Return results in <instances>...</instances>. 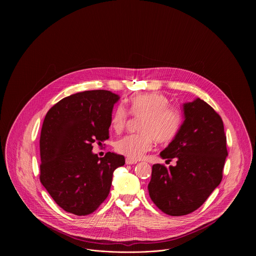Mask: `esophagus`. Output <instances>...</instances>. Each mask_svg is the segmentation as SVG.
Segmentation results:
<instances>
[{
    "mask_svg": "<svg viewBox=\"0 0 256 256\" xmlns=\"http://www.w3.org/2000/svg\"><path fill=\"white\" fill-rule=\"evenodd\" d=\"M125 162H126V164H137V160H131V158H127Z\"/></svg>",
    "mask_w": 256,
    "mask_h": 256,
    "instance_id": "34e87169",
    "label": "esophagus"
}]
</instances>
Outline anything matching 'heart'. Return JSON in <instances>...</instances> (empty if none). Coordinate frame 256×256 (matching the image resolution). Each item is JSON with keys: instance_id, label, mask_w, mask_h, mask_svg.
<instances>
[{"instance_id": "1", "label": "heart", "mask_w": 256, "mask_h": 256, "mask_svg": "<svg viewBox=\"0 0 256 256\" xmlns=\"http://www.w3.org/2000/svg\"><path fill=\"white\" fill-rule=\"evenodd\" d=\"M128 110L135 117H143L140 134L128 135L115 144V150L131 160L141 158L148 152L154 141L160 144L170 143L178 134L182 126L180 110L170 106L168 98L160 92H146L133 96ZM129 113L122 106L114 110L110 126L116 133L124 130Z\"/></svg>"}]
</instances>
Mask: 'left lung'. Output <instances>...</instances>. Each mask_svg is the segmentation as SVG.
<instances>
[{
    "label": "left lung",
    "instance_id": "left-lung-1",
    "mask_svg": "<svg viewBox=\"0 0 256 256\" xmlns=\"http://www.w3.org/2000/svg\"><path fill=\"white\" fill-rule=\"evenodd\" d=\"M184 121L178 134L160 154L176 166L154 164L148 185L152 201L170 216L197 210L222 178L228 156L222 120L200 98L183 104Z\"/></svg>",
    "mask_w": 256,
    "mask_h": 256
}]
</instances>
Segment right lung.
Here are the masks:
<instances>
[{
	"label": "right lung",
	"mask_w": 256,
	"mask_h": 256,
	"mask_svg": "<svg viewBox=\"0 0 256 256\" xmlns=\"http://www.w3.org/2000/svg\"><path fill=\"white\" fill-rule=\"evenodd\" d=\"M110 90H86L67 96L47 112L40 134V182L66 212L86 216L108 196L113 172L124 166L121 154L92 152V144L110 138L114 104Z\"/></svg>",
	"instance_id": "obj_1"
}]
</instances>
